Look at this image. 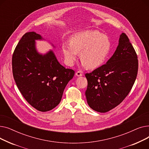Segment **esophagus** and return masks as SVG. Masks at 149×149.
<instances>
[{
  "label": "esophagus",
  "mask_w": 149,
  "mask_h": 149,
  "mask_svg": "<svg viewBox=\"0 0 149 149\" xmlns=\"http://www.w3.org/2000/svg\"><path fill=\"white\" fill-rule=\"evenodd\" d=\"M75 75L77 77H81V76H82V72L81 71H77L75 73Z\"/></svg>",
  "instance_id": "1"
}]
</instances>
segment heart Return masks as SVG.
Returning a JSON list of instances; mask_svg holds the SVG:
<instances>
[{
  "label": "heart",
  "mask_w": 149,
  "mask_h": 149,
  "mask_svg": "<svg viewBox=\"0 0 149 149\" xmlns=\"http://www.w3.org/2000/svg\"><path fill=\"white\" fill-rule=\"evenodd\" d=\"M111 48L109 38L96 30H87L73 34L70 43L62 44V52L68 65H72L80 52L83 65L95 69L106 61Z\"/></svg>",
  "instance_id": "b5f03b06"
}]
</instances>
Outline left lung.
<instances>
[{
	"mask_svg": "<svg viewBox=\"0 0 149 149\" xmlns=\"http://www.w3.org/2000/svg\"><path fill=\"white\" fill-rule=\"evenodd\" d=\"M136 53L126 34L122 33L113 56L106 63L85 74V92L89 107L105 113L120 104L129 94L137 76Z\"/></svg>",
	"mask_w": 149,
	"mask_h": 149,
	"instance_id": "obj_1",
	"label": "left lung"
}]
</instances>
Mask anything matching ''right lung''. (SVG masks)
I'll use <instances>...</instances> for the list:
<instances>
[{
	"mask_svg": "<svg viewBox=\"0 0 149 149\" xmlns=\"http://www.w3.org/2000/svg\"><path fill=\"white\" fill-rule=\"evenodd\" d=\"M38 40L45 39L35 32L22 36L13 55V74L28 103L39 111L47 112L60 103L75 72L60 65L52 50L45 54L39 53L36 46V40Z\"/></svg>",
	"mask_w": 149,
	"mask_h": 149,
	"instance_id": "obj_1",
	"label": "right lung"
}]
</instances>
